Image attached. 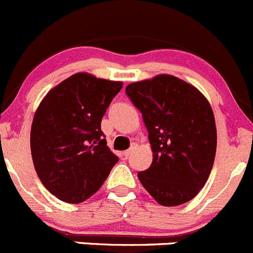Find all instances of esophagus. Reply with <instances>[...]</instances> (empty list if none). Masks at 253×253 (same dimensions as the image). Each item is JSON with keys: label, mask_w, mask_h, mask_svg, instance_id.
<instances>
[{"label": "esophagus", "mask_w": 253, "mask_h": 253, "mask_svg": "<svg viewBox=\"0 0 253 253\" xmlns=\"http://www.w3.org/2000/svg\"><path fill=\"white\" fill-rule=\"evenodd\" d=\"M133 148H134V147H131V148H128V150L125 151V152H124V156H125V157H128V156L131 155L132 152H133Z\"/></svg>", "instance_id": "1"}]
</instances>
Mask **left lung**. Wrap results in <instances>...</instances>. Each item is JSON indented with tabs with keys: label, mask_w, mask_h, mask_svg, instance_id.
Instances as JSON below:
<instances>
[{
	"label": "left lung",
	"mask_w": 253,
	"mask_h": 253,
	"mask_svg": "<svg viewBox=\"0 0 253 253\" xmlns=\"http://www.w3.org/2000/svg\"><path fill=\"white\" fill-rule=\"evenodd\" d=\"M126 93L142 113L153 152L138 180L162 206L191 201L206 183L216 156V124L207 98L171 75L129 84Z\"/></svg>",
	"instance_id": "8db88e82"
}]
</instances>
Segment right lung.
Masks as SVG:
<instances>
[{"label": "right lung", "instance_id": "right-lung-1", "mask_svg": "<svg viewBox=\"0 0 253 253\" xmlns=\"http://www.w3.org/2000/svg\"><path fill=\"white\" fill-rule=\"evenodd\" d=\"M122 82L75 73L44 96L31 127V155L42 185L58 200L81 204L100 190L119 157L101 121Z\"/></svg>", "mask_w": 253, "mask_h": 253}]
</instances>
